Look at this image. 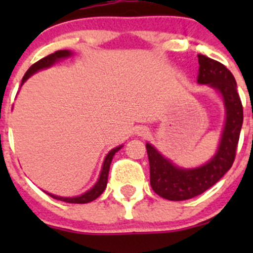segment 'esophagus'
<instances>
[{"label": "esophagus", "instance_id": "esophagus-1", "mask_svg": "<svg viewBox=\"0 0 253 253\" xmlns=\"http://www.w3.org/2000/svg\"><path fill=\"white\" fill-rule=\"evenodd\" d=\"M148 133H149V131H148L147 127H138L137 128V134L138 136H147Z\"/></svg>", "mask_w": 253, "mask_h": 253}]
</instances>
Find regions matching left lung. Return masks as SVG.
<instances>
[{
	"instance_id": "8db88e82",
	"label": "left lung",
	"mask_w": 253,
	"mask_h": 253,
	"mask_svg": "<svg viewBox=\"0 0 253 253\" xmlns=\"http://www.w3.org/2000/svg\"><path fill=\"white\" fill-rule=\"evenodd\" d=\"M198 83L208 84L218 90L223 98L226 111L225 126L214 157L196 169L177 168L152 144H145L150 167V186L157 195L169 201H185L196 197L225 175L235 160L244 121V109L233 73L223 63L205 55H198Z\"/></svg>"
}]
</instances>
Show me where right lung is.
<instances>
[{
	"label": "right lung",
	"instance_id": "add662e5",
	"mask_svg": "<svg viewBox=\"0 0 253 253\" xmlns=\"http://www.w3.org/2000/svg\"><path fill=\"white\" fill-rule=\"evenodd\" d=\"M71 55H72V52H71V51L58 50V51H56V52H53V53H51V55L46 56V57L42 58V60H39L38 62H35L34 65H33L32 67H30L29 70L27 71V73H25L24 77H23V79H22V84L24 83V82L27 81V79L29 78L30 76H33L35 72H38V71L50 67V66H52L53 63L57 62V61L61 60V58L70 57ZM121 148H122V145H120V147L114 148V149L109 152V154L106 155L105 160H104L103 169H101V172H100V176H99L98 182H96L95 185L93 186V188H90L89 191H86L85 193L78 196V197H60V196L51 195V193H47V195L51 196L52 198H55V200L63 201V202H67V203H79V205H83V203H89V202H91V201L96 200V198H98L99 196H100L101 193L104 192V190L106 188V183H108L109 170H110V164L112 162V158H114L115 153L119 152Z\"/></svg>",
	"mask_w": 253,
	"mask_h": 253
}]
</instances>
